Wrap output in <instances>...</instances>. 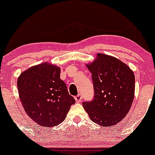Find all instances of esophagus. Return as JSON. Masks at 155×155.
Returning a JSON list of instances; mask_svg holds the SVG:
<instances>
[{"mask_svg":"<svg viewBox=\"0 0 155 155\" xmlns=\"http://www.w3.org/2000/svg\"><path fill=\"white\" fill-rule=\"evenodd\" d=\"M75 100H76V102H78V103L81 102V101H82V94H79L78 95H76V96L75 97Z\"/></svg>","mask_w":155,"mask_h":155,"instance_id":"obj_1","label":"esophagus"}]
</instances>
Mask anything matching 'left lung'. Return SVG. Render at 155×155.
<instances>
[{"mask_svg": "<svg viewBox=\"0 0 155 155\" xmlns=\"http://www.w3.org/2000/svg\"><path fill=\"white\" fill-rule=\"evenodd\" d=\"M87 65L91 73L94 96L82 103L92 121L104 127L115 125L126 116L134 101L135 76L127 65L104 54Z\"/></svg>", "mask_w": 155, "mask_h": 155, "instance_id": "1", "label": "left lung"}]
</instances>
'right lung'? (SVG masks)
<instances>
[{"label": "right lung", "mask_w": 155, "mask_h": 155, "mask_svg": "<svg viewBox=\"0 0 155 155\" xmlns=\"http://www.w3.org/2000/svg\"><path fill=\"white\" fill-rule=\"evenodd\" d=\"M17 86L25 110L40 126L54 127L61 123L76 102L60 79V69L47 63L23 72Z\"/></svg>", "instance_id": "obj_1"}]
</instances>
